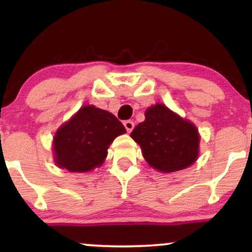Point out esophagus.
Here are the masks:
<instances>
[{
    "instance_id": "1",
    "label": "esophagus",
    "mask_w": 252,
    "mask_h": 252,
    "mask_svg": "<svg viewBox=\"0 0 252 252\" xmlns=\"http://www.w3.org/2000/svg\"><path fill=\"white\" fill-rule=\"evenodd\" d=\"M124 126H126V131L128 132L132 131V129H134V122H132V121H126V122H124Z\"/></svg>"
}]
</instances>
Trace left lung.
<instances>
[{
    "mask_svg": "<svg viewBox=\"0 0 252 252\" xmlns=\"http://www.w3.org/2000/svg\"><path fill=\"white\" fill-rule=\"evenodd\" d=\"M146 120L131 131L144 160L161 173H173L192 166L198 160L200 135L190 121L156 103L144 112Z\"/></svg>",
    "mask_w": 252,
    "mask_h": 252,
    "instance_id": "1",
    "label": "left lung"
}]
</instances>
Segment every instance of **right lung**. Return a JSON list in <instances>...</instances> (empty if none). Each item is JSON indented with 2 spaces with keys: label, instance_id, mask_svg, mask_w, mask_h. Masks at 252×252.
I'll list each match as a JSON object with an SVG mask.
<instances>
[{
  "label": "right lung",
  "instance_id": "right-lung-1",
  "mask_svg": "<svg viewBox=\"0 0 252 252\" xmlns=\"http://www.w3.org/2000/svg\"><path fill=\"white\" fill-rule=\"evenodd\" d=\"M126 132L123 124L111 112L86 104L54 134V162L71 173L94 170L105 161L115 138Z\"/></svg>",
  "mask_w": 252,
  "mask_h": 252
}]
</instances>
